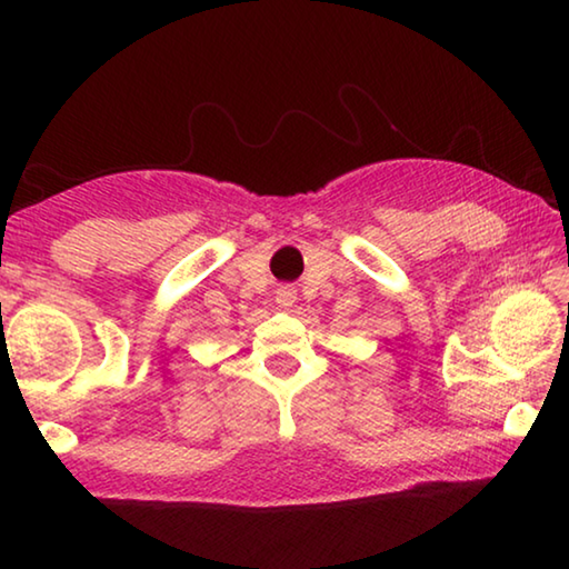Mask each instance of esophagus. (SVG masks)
I'll return each instance as SVG.
<instances>
[{
  "label": "esophagus",
  "instance_id": "1",
  "mask_svg": "<svg viewBox=\"0 0 569 569\" xmlns=\"http://www.w3.org/2000/svg\"><path fill=\"white\" fill-rule=\"evenodd\" d=\"M276 301L281 303L283 308L293 306V301H296V291H293L291 286H283V288H278V293H276Z\"/></svg>",
  "mask_w": 569,
  "mask_h": 569
}]
</instances>
